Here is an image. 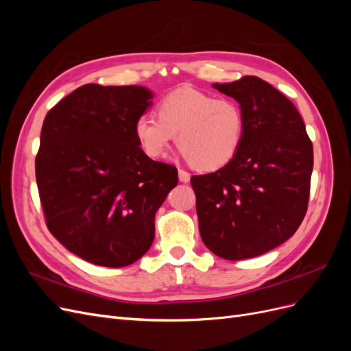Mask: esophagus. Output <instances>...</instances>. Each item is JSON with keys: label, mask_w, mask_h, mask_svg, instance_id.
I'll list each match as a JSON object with an SVG mask.
<instances>
[{"label": "esophagus", "mask_w": 351, "mask_h": 351, "mask_svg": "<svg viewBox=\"0 0 351 351\" xmlns=\"http://www.w3.org/2000/svg\"><path fill=\"white\" fill-rule=\"evenodd\" d=\"M178 178L182 183H189L190 182V174L184 169H178Z\"/></svg>", "instance_id": "1"}]
</instances>
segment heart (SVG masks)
Returning a JSON list of instances; mask_svg holds the SVG:
<instances>
[{"label": "heart", "instance_id": "obj_1", "mask_svg": "<svg viewBox=\"0 0 351 351\" xmlns=\"http://www.w3.org/2000/svg\"><path fill=\"white\" fill-rule=\"evenodd\" d=\"M196 168L214 171L232 161L244 137L240 105L193 88L177 89L158 104V117L142 114L134 123V136L143 152L161 158L176 141Z\"/></svg>", "mask_w": 351, "mask_h": 351}]
</instances>
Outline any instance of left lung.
<instances>
[{"label": "left lung", "instance_id": "8db88e82", "mask_svg": "<svg viewBox=\"0 0 351 351\" xmlns=\"http://www.w3.org/2000/svg\"><path fill=\"white\" fill-rule=\"evenodd\" d=\"M244 115L237 155L218 171L193 176L200 237L217 256H259L289 240L307 210L313 146L294 104L256 76L212 84Z\"/></svg>", "mask_w": 351, "mask_h": 351}]
</instances>
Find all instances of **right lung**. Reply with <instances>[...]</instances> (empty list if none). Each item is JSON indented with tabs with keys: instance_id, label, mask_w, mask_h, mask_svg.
Wrapping results in <instances>:
<instances>
[{
	"instance_id": "obj_1",
	"label": "right lung",
	"mask_w": 351,
	"mask_h": 351,
	"mask_svg": "<svg viewBox=\"0 0 351 351\" xmlns=\"http://www.w3.org/2000/svg\"><path fill=\"white\" fill-rule=\"evenodd\" d=\"M143 86L83 84L47 114L35 169L47 227L79 258L108 268L149 250L155 214L178 183L147 156L134 123L152 105Z\"/></svg>"
}]
</instances>
